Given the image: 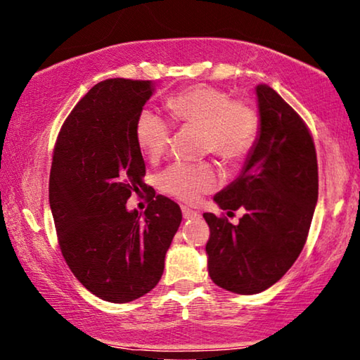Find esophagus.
<instances>
[{
  "instance_id": "esophagus-1",
  "label": "esophagus",
  "mask_w": 360,
  "mask_h": 360,
  "mask_svg": "<svg viewBox=\"0 0 360 360\" xmlns=\"http://www.w3.org/2000/svg\"><path fill=\"white\" fill-rule=\"evenodd\" d=\"M181 214H184V219L185 220L199 217V212L198 211H193V209H190V207H181Z\"/></svg>"
}]
</instances>
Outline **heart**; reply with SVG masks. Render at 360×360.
I'll list each match as a JSON object with an SVG mask.
<instances>
[{
	"label": "heart",
	"mask_w": 360,
	"mask_h": 360,
	"mask_svg": "<svg viewBox=\"0 0 360 360\" xmlns=\"http://www.w3.org/2000/svg\"><path fill=\"white\" fill-rule=\"evenodd\" d=\"M174 120L202 129V148L229 165L245 162L261 134L257 110L211 85H193L167 99ZM135 138L148 159H158L169 148L172 124L154 108H145L135 122ZM219 170L211 162L174 164L159 175V188L180 201L195 204L217 188Z\"/></svg>",
	"instance_id": "1"
}]
</instances>
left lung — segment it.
<instances>
[{
  "label": "left lung",
  "instance_id": "1",
  "mask_svg": "<svg viewBox=\"0 0 360 360\" xmlns=\"http://www.w3.org/2000/svg\"><path fill=\"white\" fill-rule=\"evenodd\" d=\"M261 134L240 175L214 196L220 209L245 211L233 225L202 214L211 230L207 270L220 288L256 295L288 272L307 240L319 198L317 154L309 129L269 85H257Z\"/></svg>",
  "mask_w": 360,
  "mask_h": 360
}]
</instances>
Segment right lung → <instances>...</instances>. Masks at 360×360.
Instances as JSON below:
<instances>
[{"label": "right lung", "mask_w": 360, "mask_h": 360, "mask_svg": "<svg viewBox=\"0 0 360 360\" xmlns=\"http://www.w3.org/2000/svg\"><path fill=\"white\" fill-rule=\"evenodd\" d=\"M156 91L151 80L99 82L65 119L54 146L49 206L60 252L85 288L109 302L151 291L181 222L172 199L154 193L135 122ZM152 196L143 214L126 209L135 191Z\"/></svg>", "instance_id": "add662e5"}]
</instances>
